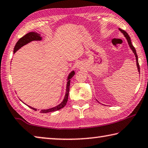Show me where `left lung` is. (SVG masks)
Returning <instances> with one entry per match:
<instances>
[{
  "label": "left lung",
  "mask_w": 148,
  "mask_h": 148,
  "mask_svg": "<svg viewBox=\"0 0 148 148\" xmlns=\"http://www.w3.org/2000/svg\"><path fill=\"white\" fill-rule=\"evenodd\" d=\"M119 30L122 32V33L123 34V36H125V37L126 38V39H127V42H128V44H129V46H130V48L131 50H132V51H133V52L134 53V54H135V58H136V66H137V69H138V72H139V74H140V66H139V64H138V56H137V54H136V50H135V47H134L133 46V45H132V43H131V38H130V37L129 36V35L127 34V32H126L125 31H124L123 30V29H120V28H119Z\"/></svg>",
  "instance_id": "obj_1"
}]
</instances>
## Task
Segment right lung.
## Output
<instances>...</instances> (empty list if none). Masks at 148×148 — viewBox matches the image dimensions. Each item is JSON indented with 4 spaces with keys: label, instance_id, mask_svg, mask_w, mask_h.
Instances as JSON below:
<instances>
[{
    "label": "right lung",
    "instance_id": "add662e5",
    "mask_svg": "<svg viewBox=\"0 0 148 148\" xmlns=\"http://www.w3.org/2000/svg\"><path fill=\"white\" fill-rule=\"evenodd\" d=\"M41 40H42V37L41 36V35H40L39 34L37 33V32H29L28 34H26L25 36H24L23 37H21V38L17 41V42L16 43L15 46L14 47V50H13V53H15L18 49H20L21 47L25 46V45L29 43V42H30L33 41H41ZM74 74H75L74 71H72L71 73L69 74L68 77H67L66 93H65V97H64V99L63 100L62 102H61V103L59 105H58L57 106L52 107V108L48 109H42V110H41L40 112H41V113H47V112L58 111V110L62 109L63 107H64L66 106V102H67V101H68L69 88H70V83H71V79L74 76ZM26 106H28V105H26ZM28 106L29 107V108H31L33 110H34V111H37V109L34 108V107H32L29 106Z\"/></svg>",
    "mask_w": 148,
    "mask_h": 148
}]
</instances>
